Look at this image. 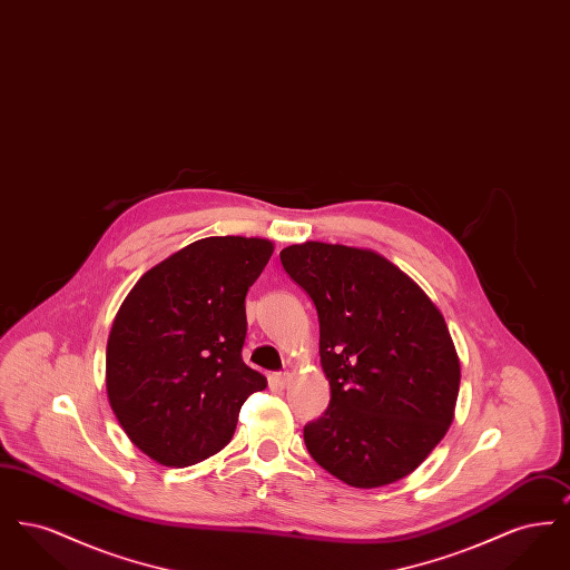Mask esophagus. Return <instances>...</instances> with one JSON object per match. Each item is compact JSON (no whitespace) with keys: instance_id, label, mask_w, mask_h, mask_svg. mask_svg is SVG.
<instances>
[{"instance_id":"34e87169","label":"esophagus","mask_w":570,"mask_h":570,"mask_svg":"<svg viewBox=\"0 0 570 570\" xmlns=\"http://www.w3.org/2000/svg\"><path fill=\"white\" fill-rule=\"evenodd\" d=\"M288 380H291L288 372H277V374H273V382H275V386H279V389H284V386L288 384Z\"/></svg>"}]
</instances>
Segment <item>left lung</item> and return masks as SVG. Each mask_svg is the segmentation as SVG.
I'll list each match as a JSON object with an SVG mask.
<instances>
[{
	"label": "left lung",
	"mask_w": 570,
	"mask_h": 570,
	"mask_svg": "<svg viewBox=\"0 0 570 570\" xmlns=\"http://www.w3.org/2000/svg\"><path fill=\"white\" fill-rule=\"evenodd\" d=\"M284 272L316 307L325 412L303 428L309 455L353 488H382L421 465L444 438L460 358L430 297L376 252L291 245Z\"/></svg>",
	"instance_id": "obj_1"
}]
</instances>
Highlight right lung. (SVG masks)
<instances>
[{
  "mask_svg": "<svg viewBox=\"0 0 570 570\" xmlns=\"http://www.w3.org/2000/svg\"><path fill=\"white\" fill-rule=\"evenodd\" d=\"M273 254L267 239L207 237L145 273L121 303L107 346L119 425L164 465L222 451L245 400L267 380L244 363L245 295Z\"/></svg>",
  "mask_w": 570,
  "mask_h": 570,
  "instance_id": "right-lung-1",
  "label": "right lung"
}]
</instances>
